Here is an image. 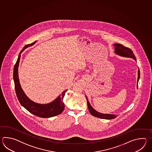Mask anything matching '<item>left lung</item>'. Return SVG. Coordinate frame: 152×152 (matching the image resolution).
Returning a JSON list of instances; mask_svg holds the SVG:
<instances>
[{
    "label": "left lung",
    "instance_id": "obj_1",
    "mask_svg": "<svg viewBox=\"0 0 152 152\" xmlns=\"http://www.w3.org/2000/svg\"><path fill=\"white\" fill-rule=\"evenodd\" d=\"M113 46H114V48H115V53L116 54L120 55L122 57L133 58L135 61H136L135 56L130 49L126 47L120 43H115V44H113ZM137 75H138V77H137V88L138 87V82H139L140 77V70L139 69H138ZM85 97H86V100H87L88 109V110H89L92 116L100 118H102V119H106V120H112V119H113L116 117L117 116V115L100 113L97 111L96 110H94L92 107L91 105L87 96H85Z\"/></svg>",
    "mask_w": 152,
    "mask_h": 152
}]
</instances>
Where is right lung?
<instances>
[{
    "instance_id": "1",
    "label": "right lung",
    "mask_w": 152,
    "mask_h": 152,
    "mask_svg": "<svg viewBox=\"0 0 152 152\" xmlns=\"http://www.w3.org/2000/svg\"><path fill=\"white\" fill-rule=\"evenodd\" d=\"M36 41L30 45H26L20 52L16 63L14 66L13 81L17 97L20 104L30 113L35 116L42 118H49L60 115L64 110L65 104L63 102V99L67 90L62 92L61 94H60L55 100L50 103L44 104L37 103L27 97L20 86L18 77V67L21 56L20 54L26 48L34 45Z\"/></svg>"
}]
</instances>
